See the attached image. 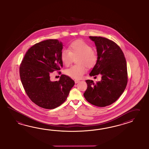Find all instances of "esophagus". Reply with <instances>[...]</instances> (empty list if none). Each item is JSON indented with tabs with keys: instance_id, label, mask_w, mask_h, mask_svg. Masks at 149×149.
I'll list each match as a JSON object with an SVG mask.
<instances>
[{
	"instance_id": "obj_1",
	"label": "esophagus",
	"mask_w": 149,
	"mask_h": 149,
	"mask_svg": "<svg viewBox=\"0 0 149 149\" xmlns=\"http://www.w3.org/2000/svg\"><path fill=\"white\" fill-rule=\"evenodd\" d=\"M74 81H75V84H77V83H78V82L80 81V80H77V79H75V80H74Z\"/></svg>"
}]
</instances>
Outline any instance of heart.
<instances>
[{
    "label": "heart",
    "instance_id": "heart-1",
    "mask_svg": "<svg viewBox=\"0 0 149 149\" xmlns=\"http://www.w3.org/2000/svg\"><path fill=\"white\" fill-rule=\"evenodd\" d=\"M77 64L65 69V73L74 79H81L87 72V68L94 67L97 62V55L92 46L81 40L72 42L68 49H63L61 52V59L65 66L72 63L74 58L77 57Z\"/></svg>",
    "mask_w": 149,
    "mask_h": 149
}]
</instances>
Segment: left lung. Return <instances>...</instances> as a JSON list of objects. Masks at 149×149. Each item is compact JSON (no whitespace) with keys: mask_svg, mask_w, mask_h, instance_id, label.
<instances>
[{"mask_svg":"<svg viewBox=\"0 0 149 149\" xmlns=\"http://www.w3.org/2000/svg\"><path fill=\"white\" fill-rule=\"evenodd\" d=\"M97 47V62L89 74H101V80L94 83L87 80V88L84 94L86 100L97 107L112 104L120 97L128 81L124 54L114 42L105 37L89 36Z\"/></svg>","mask_w":149,"mask_h":149,"instance_id":"obj_1","label":"left lung"}]
</instances>
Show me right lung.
<instances>
[{"mask_svg":"<svg viewBox=\"0 0 149 149\" xmlns=\"http://www.w3.org/2000/svg\"><path fill=\"white\" fill-rule=\"evenodd\" d=\"M62 49V43L57 40L42 41L29 49L20 64L19 75L25 93L33 103L43 109H55L62 105L75 84L63 74L59 81L50 80L53 72L61 74Z\"/></svg>","mask_w":149,"mask_h":149,"instance_id":"1","label":"right lung"}]
</instances>
